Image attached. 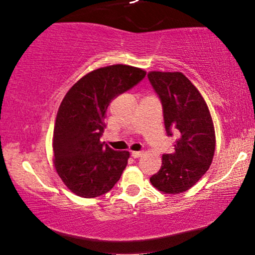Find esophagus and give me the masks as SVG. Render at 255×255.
<instances>
[{"label": "esophagus", "mask_w": 255, "mask_h": 255, "mask_svg": "<svg viewBox=\"0 0 255 255\" xmlns=\"http://www.w3.org/2000/svg\"><path fill=\"white\" fill-rule=\"evenodd\" d=\"M141 156H142L141 151H131V157H133V158H139Z\"/></svg>", "instance_id": "34e87169"}]
</instances>
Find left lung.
Returning a JSON list of instances; mask_svg holds the SVG:
<instances>
[{"label": "left lung", "mask_w": 255, "mask_h": 255, "mask_svg": "<svg viewBox=\"0 0 255 255\" xmlns=\"http://www.w3.org/2000/svg\"><path fill=\"white\" fill-rule=\"evenodd\" d=\"M148 80L163 107L168 136H177L171 153L150 181L165 194L186 192L211 165L216 147L215 127L206 102L180 72H150Z\"/></svg>", "instance_id": "obj_1"}]
</instances>
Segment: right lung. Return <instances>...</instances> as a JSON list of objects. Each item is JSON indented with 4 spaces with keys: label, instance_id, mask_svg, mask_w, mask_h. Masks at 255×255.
<instances>
[{
    "label": "right lung",
    "instance_id": "add662e5",
    "mask_svg": "<svg viewBox=\"0 0 255 255\" xmlns=\"http://www.w3.org/2000/svg\"><path fill=\"white\" fill-rule=\"evenodd\" d=\"M145 75L142 69L126 64L103 67L81 78L64 96L54 128V164L74 194L99 197L121 177L129 152L115 151L101 141L105 113L114 98Z\"/></svg>",
    "mask_w": 255,
    "mask_h": 255
}]
</instances>
